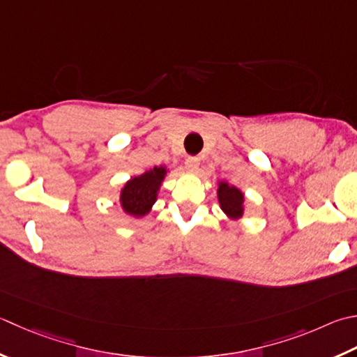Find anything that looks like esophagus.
Listing matches in <instances>:
<instances>
[{"label":"esophagus","mask_w":357,"mask_h":357,"mask_svg":"<svg viewBox=\"0 0 357 357\" xmlns=\"http://www.w3.org/2000/svg\"><path fill=\"white\" fill-rule=\"evenodd\" d=\"M185 165H187L188 170L197 172L198 167H199V159L195 158V156H188V158L185 159Z\"/></svg>","instance_id":"esophagus-1"}]
</instances>
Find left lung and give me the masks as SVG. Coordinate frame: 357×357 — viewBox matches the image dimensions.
<instances>
[{"instance_id": "1", "label": "left lung", "mask_w": 357, "mask_h": 357, "mask_svg": "<svg viewBox=\"0 0 357 357\" xmlns=\"http://www.w3.org/2000/svg\"><path fill=\"white\" fill-rule=\"evenodd\" d=\"M218 199L222 212L229 215L230 218H240L243 215V193L234 185L221 183L218 188Z\"/></svg>"}]
</instances>
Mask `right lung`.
Returning <instances> with one entry per match:
<instances>
[{
	"mask_svg": "<svg viewBox=\"0 0 357 357\" xmlns=\"http://www.w3.org/2000/svg\"><path fill=\"white\" fill-rule=\"evenodd\" d=\"M164 176V167H155L153 170L144 173L142 176L132 178L123 187L121 195L123 211L135 216H142L149 212L153 202L156 201L158 188L160 183H162Z\"/></svg>",
	"mask_w": 357,
	"mask_h": 357,
	"instance_id": "obj_1",
	"label": "right lung"
}]
</instances>
